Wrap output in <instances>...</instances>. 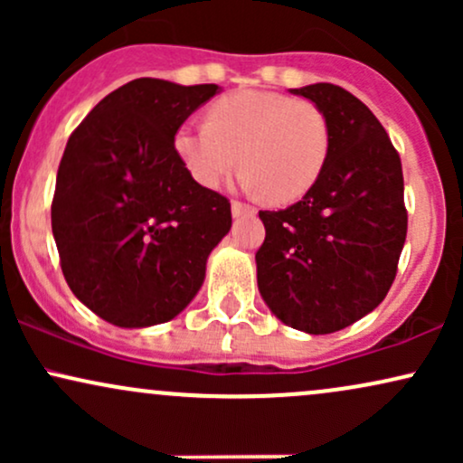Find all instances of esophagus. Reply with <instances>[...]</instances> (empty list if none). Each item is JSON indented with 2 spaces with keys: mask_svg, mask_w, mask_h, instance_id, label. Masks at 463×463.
<instances>
[{
  "mask_svg": "<svg viewBox=\"0 0 463 463\" xmlns=\"http://www.w3.org/2000/svg\"><path fill=\"white\" fill-rule=\"evenodd\" d=\"M231 211H232V217H246V215H252L254 213L252 206L241 204V202H232Z\"/></svg>",
  "mask_w": 463,
  "mask_h": 463,
  "instance_id": "obj_1",
  "label": "esophagus"
}]
</instances>
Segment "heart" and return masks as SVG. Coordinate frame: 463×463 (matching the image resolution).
I'll list each match as a JSON object with an SVG mask.
<instances>
[{
    "label": "heart",
    "instance_id": "1",
    "mask_svg": "<svg viewBox=\"0 0 463 463\" xmlns=\"http://www.w3.org/2000/svg\"><path fill=\"white\" fill-rule=\"evenodd\" d=\"M174 147L202 187L215 189L243 161L239 187L289 204L322 176L331 128L317 106L246 89L217 99L209 119L180 126Z\"/></svg>",
    "mask_w": 463,
    "mask_h": 463
}]
</instances>
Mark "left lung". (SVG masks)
<instances>
[{
    "instance_id": "left-lung-1",
    "label": "left lung",
    "mask_w": 463,
    "mask_h": 463,
    "mask_svg": "<svg viewBox=\"0 0 463 463\" xmlns=\"http://www.w3.org/2000/svg\"><path fill=\"white\" fill-rule=\"evenodd\" d=\"M322 110L331 152L317 183L283 211H259V294L287 326L326 335L383 302L407 237L401 158L381 121L346 89H289Z\"/></svg>"
}]
</instances>
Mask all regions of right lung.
Returning a JSON list of instances; mask_svg holds the SVG:
<instances>
[{
  "label": "right lung",
  "instance_id": "add662e5",
  "mask_svg": "<svg viewBox=\"0 0 463 463\" xmlns=\"http://www.w3.org/2000/svg\"><path fill=\"white\" fill-rule=\"evenodd\" d=\"M220 91L132 80L69 137L52 232L76 298L115 326L147 328L187 309L231 231V202L195 183L174 147L184 119Z\"/></svg>",
  "mask_w": 463,
  "mask_h": 463
}]
</instances>
